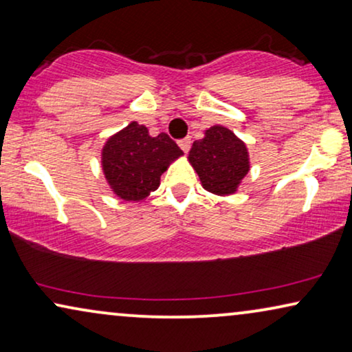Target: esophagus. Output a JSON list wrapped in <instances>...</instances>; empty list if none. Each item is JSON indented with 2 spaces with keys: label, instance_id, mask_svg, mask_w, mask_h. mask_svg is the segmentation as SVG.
<instances>
[{
  "label": "esophagus",
  "instance_id": "1",
  "mask_svg": "<svg viewBox=\"0 0 352 352\" xmlns=\"http://www.w3.org/2000/svg\"><path fill=\"white\" fill-rule=\"evenodd\" d=\"M178 146H180L185 153H188V150H190L191 146V138L186 137V138H182V140H178Z\"/></svg>",
  "mask_w": 352,
  "mask_h": 352
}]
</instances>
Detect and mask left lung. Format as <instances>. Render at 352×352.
Returning <instances> with one entry per match:
<instances>
[{"mask_svg": "<svg viewBox=\"0 0 352 352\" xmlns=\"http://www.w3.org/2000/svg\"><path fill=\"white\" fill-rule=\"evenodd\" d=\"M188 161L204 190L219 196L234 195L250 170L245 143L223 126H212L192 143Z\"/></svg>", "mask_w": 352, "mask_h": 352, "instance_id": "left-lung-1", "label": "left lung"}]
</instances>
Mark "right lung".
<instances>
[{"instance_id": "right-lung-1", "label": "right lung", "mask_w": 352, "mask_h": 352, "mask_svg": "<svg viewBox=\"0 0 352 352\" xmlns=\"http://www.w3.org/2000/svg\"><path fill=\"white\" fill-rule=\"evenodd\" d=\"M182 155L167 133L151 137L145 126L132 121L103 145L102 170L118 197L142 201L157 190L161 175Z\"/></svg>"}]
</instances>
